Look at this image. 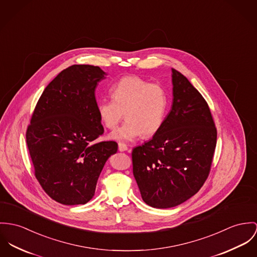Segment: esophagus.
Returning <instances> with one entry per match:
<instances>
[{
	"instance_id": "obj_1",
	"label": "esophagus",
	"mask_w": 257,
	"mask_h": 257,
	"mask_svg": "<svg viewBox=\"0 0 257 257\" xmlns=\"http://www.w3.org/2000/svg\"><path fill=\"white\" fill-rule=\"evenodd\" d=\"M118 150L120 152H123V151H132V149H128V147L123 144V143H118Z\"/></svg>"
}]
</instances>
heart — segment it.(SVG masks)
<instances>
[{
  "label": "heart",
  "instance_id": "obj_1",
  "mask_svg": "<svg viewBox=\"0 0 257 257\" xmlns=\"http://www.w3.org/2000/svg\"><path fill=\"white\" fill-rule=\"evenodd\" d=\"M113 100H100L97 113L102 123L117 127L123 115V124L109 138L117 141H132L140 136L150 138L162 127L168 109V96L158 83H150L140 76H125L112 87Z\"/></svg>",
  "mask_w": 257,
  "mask_h": 257
}]
</instances>
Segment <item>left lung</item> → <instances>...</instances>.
Returning a JSON list of instances; mask_svg holds the SVG:
<instances>
[{
  "instance_id": "left-lung-1",
  "label": "left lung",
  "mask_w": 257,
  "mask_h": 257,
  "mask_svg": "<svg viewBox=\"0 0 257 257\" xmlns=\"http://www.w3.org/2000/svg\"><path fill=\"white\" fill-rule=\"evenodd\" d=\"M173 104L161 130L133 150L134 176L143 201L171 208L193 196L206 181L217 131L196 88L172 69Z\"/></svg>"
}]
</instances>
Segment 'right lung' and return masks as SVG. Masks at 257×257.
Wrapping results in <instances>:
<instances>
[{
  "mask_svg": "<svg viewBox=\"0 0 257 257\" xmlns=\"http://www.w3.org/2000/svg\"><path fill=\"white\" fill-rule=\"evenodd\" d=\"M106 72L90 65L61 71L41 95L26 132L35 176L59 203H87L115 141L95 143L104 133L97 113L95 89Z\"/></svg>",
  "mask_w": 257,
  "mask_h": 257,
  "instance_id": "1",
  "label": "right lung"
}]
</instances>
